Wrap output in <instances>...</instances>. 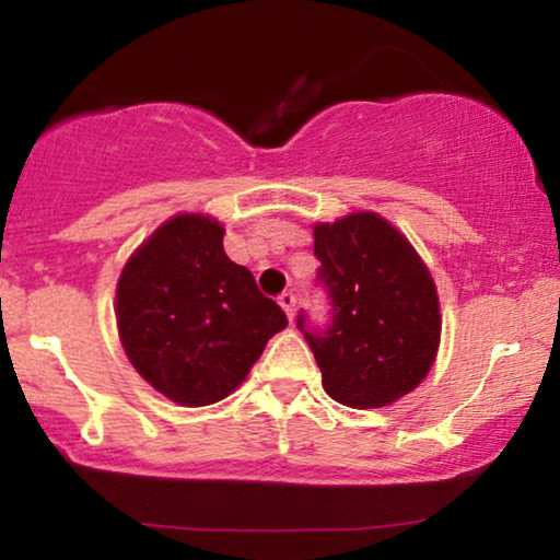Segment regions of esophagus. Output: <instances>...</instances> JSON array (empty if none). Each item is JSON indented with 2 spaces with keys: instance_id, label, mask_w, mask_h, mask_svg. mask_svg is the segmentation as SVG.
<instances>
[{
  "instance_id": "34e87169",
  "label": "esophagus",
  "mask_w": 560,
  "mask_h": 560,
  "mask_svg": "<svg viewBox=\"0 0 560 560\" xmlns=\"http://www.w3.org/2000/svg\"><path fill=\"white\" fill-rule=\"evenodd\" d=\"M278 303L282 305V311H285V316H288L290 320H293V316H295V303H298L295 293H290V290H285V293L278 295Z\"/></svg>"
}]
</instances>
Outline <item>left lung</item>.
I'll return each instance as SVG.
<instances>
[{
	"label": "left lung",
	"mask_w": 560,
	"mask_h": 560,
	"mask_svg": "<svg viewBox=\"0 0 560 560\" xmlns=\"http://www.w3.org/2000/svg\"><path fill=\"white\" fill-rule=\"evenodd\" d=\"M313 255L328 320L295 326L316 357L324 389L349 408H382L416 389L441 339L439 295L416 249L377 213L318 224Z\"/></svg>",
	"instance_id": "obj_1"
}]
</instances>
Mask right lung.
Returning <instances> with one entry per match:
<instances>
[{
  "mask_svg": "<svg viewBox=\"0 0 560 560\" xmlns=\"http://www.w3.org/2000/svg\"><path fill=\"white\" fill-rule=\"evenodd\" d=\"M117 326L135 370L173 402L198 408L242 385L288 316L226 257L217 221L180 213L121 270Z\"/></svg>",
  "mask_w": 560,
  "mask_h": 560,
  "instance_id": "add662e5",
  "label": "right lung"
}]
</instances>
